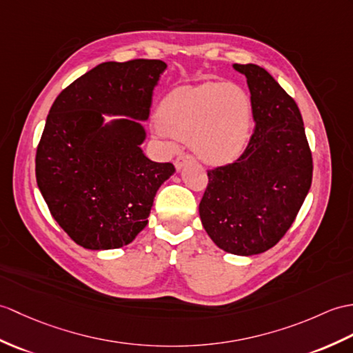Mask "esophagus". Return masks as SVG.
Here are the masks:
<instances>
[{
  "instance_id": "34e87169",
  "label": "esophagus",
  "mask_w": 353,
  "mask_h": 353,
  "mask_svg": "<svg viewBox=\"0 0 353 353\" xmlns=\"http://www.w3.org/2000/svg\"><path fill=\"white\" fill-rule=\"evenodd\" d=\"M194 158L191 157V154H180V157H177V159L174 161V167L177 171L182 170L188 162H192Z\"/></svg>"
}]
</instances>
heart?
I'll return each instance as SVG.
<instances>
[{"instance_id": "heart-1", "label": "heart", "mask_w": 353, "mask_h": 353, "mask_svg": "<svg viewBox=\"0 0 353 353\" xmlns=\"http://www.w3.org/2000/svg\"><path fill=\"white\" fill-rule=\"evenodd\" d=\"M158 135L191 141L203 161L225 163L247 145L251 105L239 87L204 83L168 93L158 108Z\"/></svg>"}]
</instances>
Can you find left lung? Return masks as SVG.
I'll return each instance as SVG.
<instances>
[{"label":"left lung","mask_w":353,"mask_h":353,"mask_svg":"<svg viewBox=\"0 0 353 353\" xmlns=\"http://www.w3.org/2000/svg\"><path fill=\"white\" fill-rule=\"evenodd\" d=\"M233 68L247 77L256 128L239 158L208 171L199 212L221 250L254 256L293 224L310 191L313 158L296 102L260 65Z\"/></svg>","instance_id":"left-lung-1"}]
</instances>
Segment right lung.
I'll use <instances>...</instances> for the list:
<instances>
[{"label":"right lung","mask_w":353,"mask_h":353,"mask_svg":"<svg viewBox=\"0 0 353 353\" xmlns=\"http://www.w3.org/2000/svg\"><path fill=\"white\" fill-rule=\"evenodd\" d=\"M161 60L106 61L65 87L49 110L36 179L49 212L81 247L116 250L149 223L153 199L174 174L141 150ZM103 115L123 119L105 122Z\"/></svg>","instance_id":"obj_1"}]
</instances>
